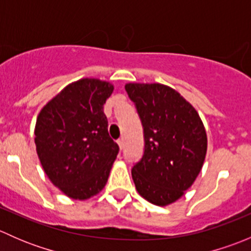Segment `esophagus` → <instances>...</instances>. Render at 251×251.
I'll return each mask as SVG.
<instances>
[{
    "instance_id": "obj_1",
    "label": "esophagus",
    "mask_w": 251,
    "mask_h": 251,
    "mask_svg": "<svg viewBox=\"0 0 251 251\" xmlns=\"http://www.w3.org/2000/svg\"><path fill=\"white\" fill-rule=\"evenodd\" d=\"M118 144H119V148H120V149L124 148V140H123V138L118 140Z\"/></svg>"
}]
</instances>
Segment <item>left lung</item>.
<instances>
[{
    "mask_svg": "<svg viewBox=\"0 0 251 251\" xmlns=\"http://www.w3.org/2000/svg\"><path fill=\"white\" fill-rule=\"evenodd\" d=\"M144 132V153L132 168L141 197L166 206L178 201L201 173L207 137L198 111L177 91L161 83L125 85Z\"/></svg>",
    "mask_w": 251,
    "mask_h": 251,
    "instance_id": "1",
    "label": "left lung"
}]
</instances>
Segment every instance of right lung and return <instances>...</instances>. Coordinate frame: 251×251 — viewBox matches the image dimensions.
<instances>
[{"label": "right lung", "instance_id": "obj_1", "mask_svg": "<svg viewBox=\"0 0 251 251\" xmlns=\"http://www.w3.org/2000/svg\"><path fill=\"white\" fill-rule=\"evenodd\" d=\"M114 86L85 77L65 86L36 119L35 144L50 181L67 197L86 201L104 188L119 146L103 111Z\"/></svg>", "mask_w": 251, "mask_h": 251}]
</instances>
